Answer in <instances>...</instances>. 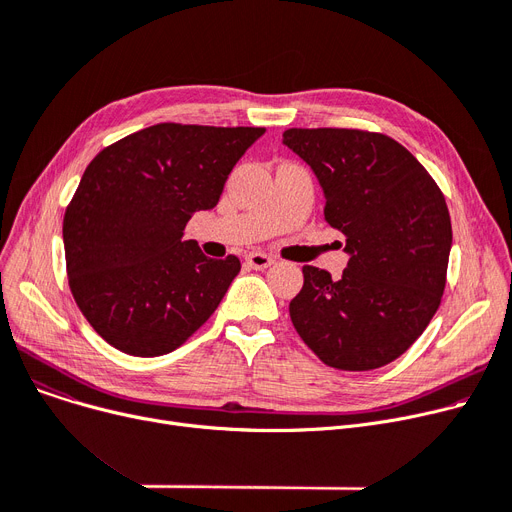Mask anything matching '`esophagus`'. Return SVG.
<instances>
[{
  "instance_id": "esophagus-1",
  "label": "esophagus",
  "mask_w": 512,
  "mask_h": 512,
  "mask_svg": "<svg viewBox=\"0 0 512 512\" xmlns=\"http://www.w3.org/2000/svg\"><path fill=\"white\" fill-rule=\"evenodd\" d=\"M247 263L253 267V270H265V267H270L274 263V257L265 253H249Z\"/></svg>"
}]
</instances>
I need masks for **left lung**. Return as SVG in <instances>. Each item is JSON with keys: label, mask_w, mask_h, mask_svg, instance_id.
Here are the masks:
<instances>
[{"label": "left lung", "mask_w": 512, "mask_h": 512, "mask_svg": "<svg viewBox=\"0 0 512 512\" xmlns=\"http://www.w3.org/2000/svg\"><path fill=\"white\" fill-rule=\"evenodd\" d=\"M326 195L324 218L351 255L340 280L303 267L294 330L330 367L369 371L398 359L436 315L452 226L446 199L415 155L382 132L288 128Z\"/></svg>", "instance_id": "8db88e82"}]
</instances>
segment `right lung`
<instances>
[{
    "label": "right lung",
    "instance_id": "add662e5",
    "mask_svg": "<svg viewBox=\"0 0 512 512\" xmlns=\"http://www.w3.org/2000/svg\"><path fill=\"white\" fill-rule=\"evenodd\" d=\"M265 128L161 122L101 149L64 213L72 297L118 351L159 357L191 338L240 272L182 240L218 205L228 174Z\"/></svg>",
    "mask_w": 512,
    "mask_h": 512
}]
</instances>
